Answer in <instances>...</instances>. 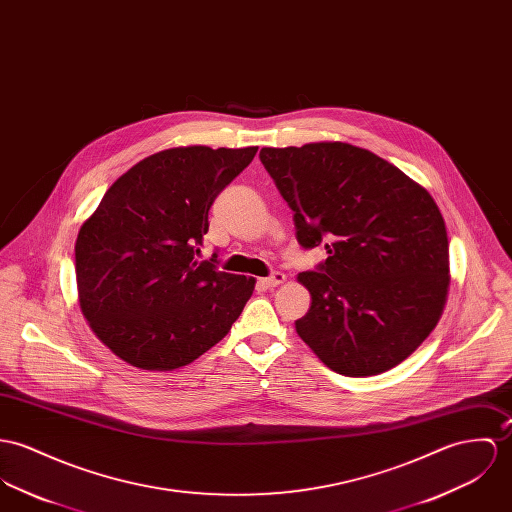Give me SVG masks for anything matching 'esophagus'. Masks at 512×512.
Masks as SVG:
<instances>
[{"mask_svg":"<svg viewBox=\"0 0 512 512\" xmlns=\"http://www.w3.org/2000/svg\"><path fill=\"white\" fill-rule=\"evenodd\" d=\"M285 281V274H281V272H274L270 278H264L262 279V285H266V287H278V285H281Z\"/></svg>","mask_w":512,"mask_h":512,"instance_id":"obj_1","label":"esophagus"}]
</instances>
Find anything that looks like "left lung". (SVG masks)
I'll use <instances>...</instances> for the list:
<instances>
[{
	"label": "left lung",
	"mask_w": 512,
	"mask_h": 512,
	"mask_svg": "<svg viewBox=\"0 0 512 512\" xmlns=\"http://www.w3.org/2000/svg\"><path fill=\"white\" fill-rule=\"evenodd\" d=\"M293 211L297 242L326 258L299 281L311 307L297 334L334 372L366 377L409 358L444 311L448 234L430 193L346 142L262 148Z\"/></svg>",
	"instance_id": "obj_1"
}]
</instances>
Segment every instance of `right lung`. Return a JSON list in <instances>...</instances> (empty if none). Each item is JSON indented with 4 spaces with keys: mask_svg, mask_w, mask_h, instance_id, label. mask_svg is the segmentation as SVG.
<instances>
[{
    "mask_svg": "<svg viewBox=\"0 0 512 512\" xmlns=\"http://www.w3.org/2000/svg\"><path fill=\"white\" fill-rule=\"evenodd\" d=\"M258 146L156 152L109 187L76 240L80 307L127 364L172 372L227 336L254 278L197 262L215 197Z\"/></svg>",
    "mask_w": 512,
    "mask_h": 512,
    "instance_id": "right-lung-1",
    "label": "right lung"
}]
</instances>
